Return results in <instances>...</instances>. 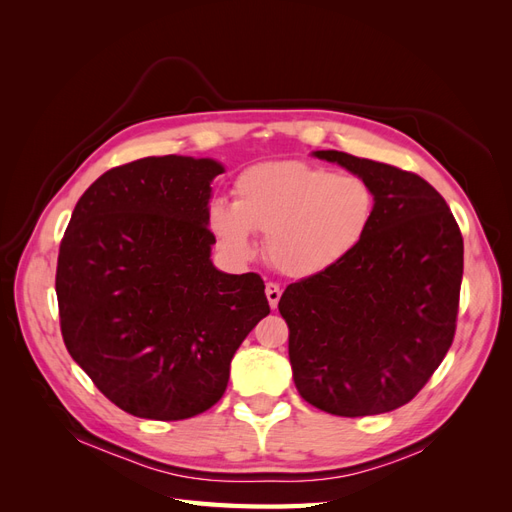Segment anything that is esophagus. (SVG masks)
Returning a JSON list of instances; mask_svg holds the SVG:
<instances>
[{
	"mask_svg": "<svg viewBox=\"0 0 512 512\" xmlns=\"http://www.w3.org/2000/svg\"><path fill=\"white\" fill-rule=\"evenodd\" d=\"M265 292H267V299H269L271 309H275V307H277V303H280V297H282V290H280V286L273 284V282H269V284L265 286Z\"/></svg>",
	"mask_w": 512,
	"mask_h": 512,
	"instance_id": "esophagus-1",
	"label": "esophagus"
}]
</instances>
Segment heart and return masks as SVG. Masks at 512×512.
Instances as JSON below:
<instances>
[{"instance_id": "heart-1", "label": "heart", "mask_w": 512, "mask_h": 512, "mask_svg": "<svg viewBox=\"0 0 512 512\" xmlns=\"http://www.w3.org/2000/svg\"><path fill=\"white\" fill-rule=\"evenodd\" d=\"M235 203L215 198L209 228L235 260L256 254L267 235V258L288 277H318L346 262L374 222L376 194L352 173L309 162H267L243 170L232 185Z\"/></svg>"}]
</instances>
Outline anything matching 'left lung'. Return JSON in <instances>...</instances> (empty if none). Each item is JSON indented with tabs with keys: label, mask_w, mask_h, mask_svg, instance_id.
Here are the masks:
<instances>
[{
	"label": "left lung",
	"mask_w": 512,
	"mask_h": 512,
	"mask_svg": "<svg viewBox=\"0 0 512 512\" xmlns=\"http://www.w3.org/2000/svg\"><path fill=\"white\" fill-rule=\"evenodd\" d=\"M363 177L374 222L346 262L280 299L301 397L337 416L391 412L423 389L455 337L463 239L446 200L414 173L312 151Z\"/></svg>",
	"instance_id": "1"
}]
</instances>
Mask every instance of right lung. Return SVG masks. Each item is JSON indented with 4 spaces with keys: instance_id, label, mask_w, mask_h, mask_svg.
Masks as SVG:
<instances>
[{
    "instance_id": "1",
    "label": "right lung",
    "mask_w": 512,
    "mask_h": 512,
    "mask_svg": "<svg viewBox=\"0 0 512 512\" xmlns=\"http://www.w3.org/2000/svg\"><path fill=\"white\" fill-rule=\"evenodd\" d=\"M224 164L143 158L74 207L55 290L72 359L115 406L181 421L218 404L230 361L271 309L256 273L213 265L207 209Z\"/></svg>"
}]
</instances>
